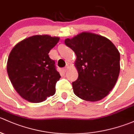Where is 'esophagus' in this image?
Returning <instances> with one entry per match:
<instances>
[{
	"instance_id": "obj_1",
	"label": "esophagus",
	"mask_w": 134,
	"mask_h": 134,
	"mask_svg": "<svg viewBox=\"0 0 134 134\" xmlns=\"http://www.w3.org/2000/svg\"><path fill=\"white\" fill-rule=\"evenodd\" d=\"M67 70H68V67H66V68H64V69H63V71H64V73H65V72H66V71H67Z\"/></svg>"
}]
</instances>
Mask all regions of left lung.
I'll use <instances>...</instances> for the list:
<instances>
[{
	"instance_id": "obj_1",
	"label": "left lung",
	"mask_w": 134,
	"mask_h": 134,
	"mask_svg": "<svg viewBox=\"0 0 134 134\" xmlns=\"http://www.w3.org/2000/svg\"><path fill=\"white\" fill-rule=\"evenodd\" d=\"M64 42L77 56L79 76L72 82L74 93L90 102L108 96L120 71V53L115 45L106 37L90 32L66 38Z\"/></svg>"
}]
</instances>
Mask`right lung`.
<instances>
[{
	"instance_id": "obj_1",
	"label": "right lung",
	"mask_w": 134,
	"mask_h": 134,
	"mask_svg": "<svg viewBox=\"0 0 134 134\" xmlns=\"http://www.w3.org/2000/svg\"><path fill=\"white\" fill-rule=\"evenodd\" d=\"M59 37L34 35L13 47L7 63V71L13 88L23 99L41 103L55 93V85L60 75L49 51Z\"/></svg>"
}]
</instances>
